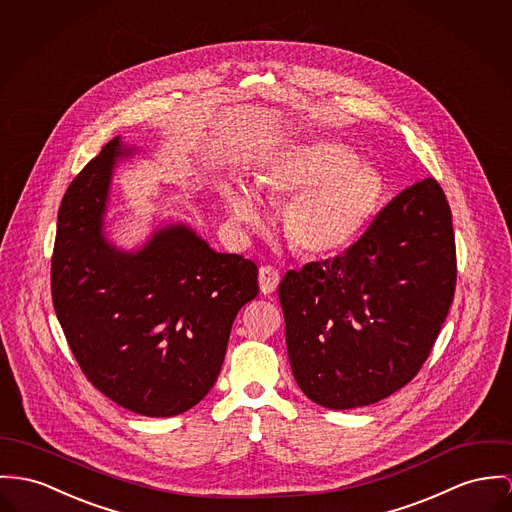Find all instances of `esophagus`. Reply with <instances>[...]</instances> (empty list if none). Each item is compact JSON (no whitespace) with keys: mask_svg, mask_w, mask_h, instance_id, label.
I'll list each match as a JSON object with an SVG mask.
<instances>
[{"mask_svg":"<svg viewBox=\"0 0 512 512\" xmlns=\"http://www.w3.org/2000/svg\"><path fill=\"white\" fill-rule=\"evenodd\" d=\"M280 282V273L276 271L275 267L265 265L259 269V286L263 294H273Z\"/></svg>","mask_w":512,"mask_h":512,"instance_id":"esophagus-1","label":"esophagus"}]
</instances>
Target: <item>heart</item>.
I'll use <instances>...</instances> for the list:
<instances>
[{
    "label": "heart",
    "mask_w": 512,
    "mask_h": 512,
    "mask_svg": "<svg viewBox=\"0 0 512 512\" xmlns=\"http://www.w3.org/2000/svg\"><path fill=\"white\" fill-rule=\"evenodd\" d=\"M263 193L290 198L282 226L294 249L331 255L351 247L376 216L384 198L380 171L358 161L353 150L329 138L288 144L257 173ZM224 204L237 224L257 222L261 200L239 181L222 187Z\"/></svg>",
    "instance_id": "heart-1"
}]
</instances>
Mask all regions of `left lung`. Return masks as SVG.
Returning <instances> with one entry per match:
<instances>
[{
  "label": "left lung",
  "mask_w": 512,
  "mask_h": 512,
  "mask_svg": "<svg viewBox=\"0 0 512 512\" xmlns=\"http://www.w3.org/2000/svg\"><path fill=\"white\" fill-rule=\"evenodd\" d=\"M454 288L452 212L429 177L388 202L343 255L280 280L300 390L327 409L395 394L431 354Z\"/></svg>",
  "instance_id": "left-lung-1"
}]
</instances>
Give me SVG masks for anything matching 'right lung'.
<instances>
[{
	"mask_svg": "<svg viewBox=\"0 0 512 512\" xmlns=\"http://www.w3.org/2000/svg\"><path fill=\"white\" fill-rule=\"evenodd\" d=\"M120 136L72 181L58 210L52 302L87 380L120 407L173 417L214 386L237 312L257 292V265L218 253L187 224H167L136 251L105 236Z\"/></svg>",
	"mask_w": 512,
	"mask_h": 512,
	"instance_id": "right-lung-1",
	"label": "right lung"
}]
</instances>
